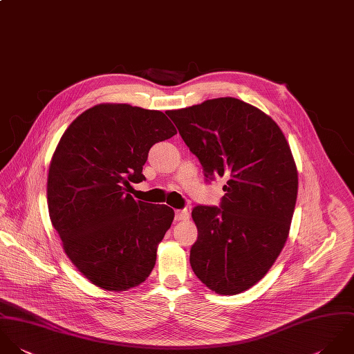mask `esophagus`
<instances>
[{"mask_svg":"<svg viewBox=\"0 0 354 354\" xmlns=\"http://www.w3.org/2000/svg\"><path fill=\"white\" fill-rule=\"evenodd\" d=\"M189 216H190V212L187 209H178V211H175V220L176 221L187 220Z\"/></svg>","mask_w":354,"mask_h":354,"instance_id":"34e87169","label":"esophagus"}]
</instances>
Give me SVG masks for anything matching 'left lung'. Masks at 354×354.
<instances>
[{
	"instance_id": "obj_1",
	"label": "left lung",
	"mask_w": 354,
	"mask_h": 354,
	"mask_svg": "<svg viewBox=\"0 0 354 354\" xmlns=\"http://www.w3.org/2000/svg\"><path fill=\"white\" fill-rule=\"evenodd\" d=\"M205 176L225 178L220 208L198 205V238L190 250L196 277L221 295L261 281L287 241L298 172L279 126L232 97L168 111Z\"/></svg>"
}]
</instances>
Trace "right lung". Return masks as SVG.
Returning a JSON list of instances; mask_svg holds the SVG:
<instances>
[{
  "label": "right lung",
  "instance_id": "right-lung-1",
  "mask_svg": "<svg viewBox=\"0 0 354 354\" xmlns=\"http://www.w3.org/2000/svg\"><path fill=\"white\" fill-rule=\"evenodd\" d=\"M176 134L160 111L98 104L80 113L53 153L48 207L63 249L97 287L127 291L146 281L174 209L136 201L150 147Z\"/></svg>",
  "mask_w": 354,
  "mask_h": 354
}]
</instances>
